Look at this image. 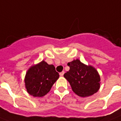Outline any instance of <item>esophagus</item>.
Listing matches in <instances>:
<instances>
[{"mask_svg":"<svg viewBox=\"0 0 121 121\" xmlns=\"http://www.w3.org/2000/svg\"><path fill=\"white\" fill-rule=\"evenodd\" d=\"M64 71H62V72H60V73H59V75H60V76L62 77L63 75H64Z\"/></svg>","mask_w":121,"mask_h":121,"instance_id":"obj_1","label":"esophagus"}]
</instances>
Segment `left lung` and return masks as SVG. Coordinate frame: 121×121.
<instances>
[{
	"instance_id": "8db88e82",
	"label": "left lung",
	"mask_w": 121,
	"mask_h": 121,
	"mask_svg": "<svg viewBox=\"0 0 121 121\" xmlns=\"http://www.w3.org/2000/svg\"><path fill=\"white\" fill-rule=\"evenodd\" d=\"M69 70L64 77L70 84L72 90L80 97H88L100 88V76L93 67L86 66L79 59L68 63Z\"/></svg>"
}]
</instances>
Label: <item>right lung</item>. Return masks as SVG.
Returning a JSON list of instances; mask_svg holds the SVG:
<instances>
[{
  "instance_id": "1",
  "label": "right lung",
  "mask_w": 121,
  "mask_h": 121,
  "mask_svg": "<svg viewBox=\"0 0 121 121\" xmlns=\"http://www.w3.org/2000/svg\"><path fill=\"white\" fill-rule=\"evenodd\" d=\"M59 77L54 66L42 60L28 70L24 80L26 88L33 97H42L50 91Z\"/></svg>"
}]
</instances>
